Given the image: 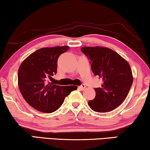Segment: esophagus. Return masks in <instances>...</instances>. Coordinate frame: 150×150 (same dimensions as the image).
Instances as JSON below:
<instances>
[{
	"mask_svg": "<svg viewBox=\"0 0 150 150\" xmlns=\"http://www.w3.org/2000/svg\"><path fill=\"white\" fill-rule=\"evenodd\" d=\"M85 88H86V86L84 85V84H82L81 86H79V88L80 90H81V91H83L84 89H85Z\"/></svg>",
	"mask_w": 150,
	"mask_h": 150,
	"instance_id": "obj_1",
	"label": "esophagus"
}]
</instances>
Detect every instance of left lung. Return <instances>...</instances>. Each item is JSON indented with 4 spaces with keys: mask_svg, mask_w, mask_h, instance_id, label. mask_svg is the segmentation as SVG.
Here are the masks:
<instances>
[{
    "mask_svg": "<svg viewBox=\"0 0 150 150\" xmlns=\"http://www.w3.org/2000/svg\"><path fill=\"white\" fill-rule=\"evenodd\" d=\"M81 51L89 58L93 74L103 82L101 88H95L96 95L88 105L95 112L112 111L125 101L133 84L129 64L107 47H83Z\"/></svg>",
    "mask_w": 150,
    "mask_h": 150,
    "instance_id": "left-lung-1",
    "label": "left lung"
}]
</instances>
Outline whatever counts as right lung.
Instances as JSON below:
<instances>
[{
  "mask_svg": "<svg viewBox=\"0 0 150 150\" xmlns=\"http://www.w3.org/2000/svg\"><path fill=\"white\" fill-rule=\"evenodd\" d=\"M68 46L44 47L23 61L18 70V86L25 101L34 109L44 113L57 110L65 97L77 86H59L48 83L57 73V59Z\"/></svg>",
  "mask_w": 150,
  "mask_h": 150,
  "instance_id": "right-lung-1",
  "label": "right lung"
}]
</instances>
